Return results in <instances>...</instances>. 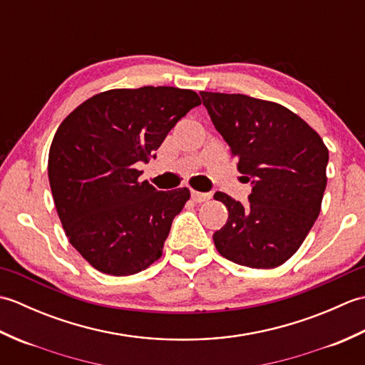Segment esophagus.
Returning a JSON list of instances; mask_svg holds the SVG:
<instances>
[{
	"label": "esophagus",
	"instance_id": "1",
	"mask_svg": "<svg viewBox=\"0 0 365 365\" xmlns=\"http://www.w3.org/2000/svg\"><path fill=\"white\" fill-rule=\"evenodd\" d=\"M191 197H192V200H195L196 204H202V202H205V200L210 199L212 195H207V192H200V191L192 190L191 191Z\"/></svg>",
	"mask_w": 365,
	"mask_h": 365
}]
</instances>
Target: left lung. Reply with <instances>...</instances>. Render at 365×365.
Instances as JSON below:
<instances>
[{"mask_svg": "<svg viewBox=\"0 0 365 365\" xmlns=\"http://www.w3.org/2000/svg\"><path fill=\"white\" fill-rule=\"evenodd\" d=\"M200 96L232 157L238 158V173L254 185L245 207L226 192L215 195L229 212L226 226L213 234L216 250L243 267H281L320 215L328 147L282 105L243 94Z\"/></svg>", "mask_w": 365, "mask_h": 365, "instance_id": "1", "label": "left lung"}]
</instances>
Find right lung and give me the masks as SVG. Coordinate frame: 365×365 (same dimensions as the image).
<instances>
[{
  "label": "right lung",
  "mask_w": 365,
  "mask_h": 365,
  "mask_svg": "<svg viewBox=\"0 0 365 365\" xmlns=\"http://www.w3.org/2000/svg\"><path fill=\"white\" fill-rule=\"evenodd\" d=\"M200 97L191 89L144 86L92 96L61 122L48 178L68 242L100 273L130 276L163 255L188 188L157 191L136 163L149 161Z\"/></svg>",
  "instance_id": "right-lung-1"
}]
</instances>
